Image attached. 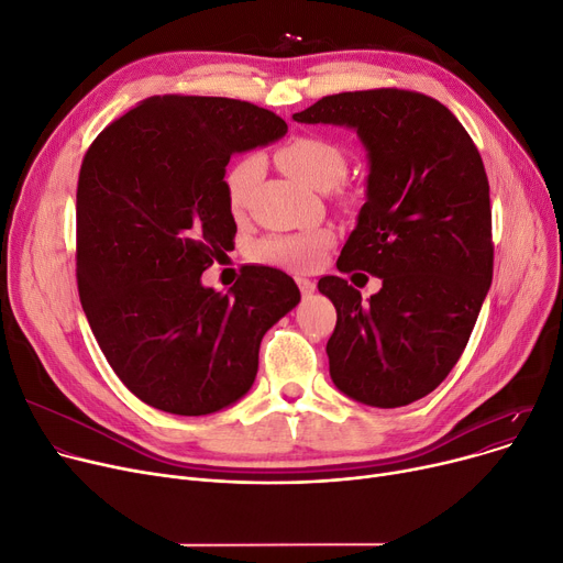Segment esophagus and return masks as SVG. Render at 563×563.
I'll return each mask as SVG.
<instances>
[{"label":"esophagus","mask_w":563,"mask_h":563,"mask_svg":"<svg viewBox=\"0 0 563 563\" xmlns=\"http://www.w3.org/2000/svg\"><path fill=\"white\" fill-rule=\"evenodd\" d=\"M297 285H299V289H301V294H312L314 291V283L310 280V278H303V276H297Z\"/></svg>","instance_id":"esophagus-1"}]
</instances>
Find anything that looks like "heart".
<instances>
[{
  "label": "heart",
  "instance_id": "b5f03b06",
  "mask_svg": "<svg viewBox=\"0 0 563 563\" xmlns=\"http://www.w3.org/2000/svg\"><path fill=\"white\" fill-rule=\"evenodd\" d=\"M276 164L297 177L310 189L327 191L335 187L346 173L344 147L331 139L297 136L276 151ZM262 177V159L257 155H244L234 159L225 175L223 187L232 214H244L251 205L253 191ZM333 242L331 230H308L291 234H272L262 240L253 255L260 262L287 266V269H310Z\"/></svg>",
  "mask_w": 563,
  "mask_h": 563
}]
</instances>
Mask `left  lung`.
<instances>
[{"instance_id": "left-lung-1", "label": "left lung", "mask_w": 563, "mask_h": 563, "mask_svg": "<svg viewBox=\"0 0 563 563\" xmlns=\"http://www.w3.org/2000/svg\"><path fill=\"white\" fill-rule=\"evenodd\" d=\"M291 118L353 128L369 155L367 202L338 269L367 272L383 287L363 301L340 276L319 280L338 310L331 378L367 406L418 401L459 363L493 280L477 145L445 104L404 88L327 96Z\"/></svg>"}]
</instances>
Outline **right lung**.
I'll return each mask as SVG.
<instances>
[{"mask_svg":"<svg viewBox=\"0 0 563 563\" xmlns=\"http://www.w3.org/2000/svg\"><path fill=\"white\" fill-rule=\"evenodd\" d=\"M269 109L153 96L104 128L77 183V287L107 363L147 406L207 416L242 399L264 333L301 301L287 274L249 266L228 294L200 276L236 232L223 175L280 139Z\"/></svg>","mask_w":563,"mask_h":563,"instance_id":"obj_1","label":"right lung"}]
</instances>
